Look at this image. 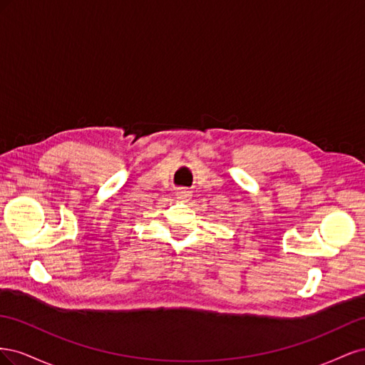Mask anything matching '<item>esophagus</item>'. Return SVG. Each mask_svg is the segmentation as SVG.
Masks as SVG:
<instances>
[{
	"label": "esophagus",
	"mask_w": 365,
	"mask_h": 365,
	"mask_svg": "<svg viewBox=\"0 0 365 365\" xmlns=\"http://www.w3.org/2000/svg\"><path fill=\"white\" fill-rule=\"evenodd\" d=\"M190 196V193L187 192V190H180V192H176V197H178V200H187V197Z\"/></svg>",
	"instance_id": "34e87169"
}]
</instances>
